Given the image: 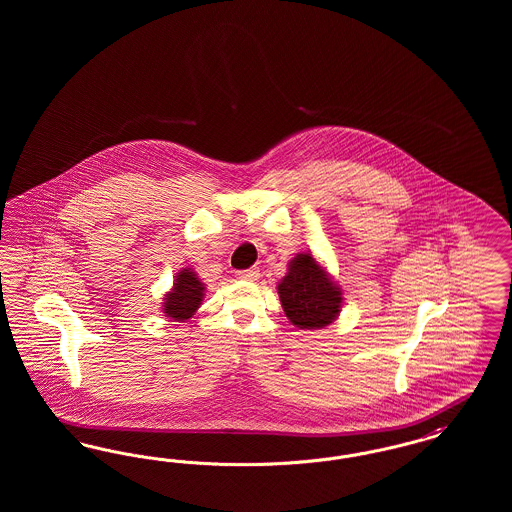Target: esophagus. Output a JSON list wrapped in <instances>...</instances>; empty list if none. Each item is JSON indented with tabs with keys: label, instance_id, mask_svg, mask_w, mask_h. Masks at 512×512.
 <instances>
[{
	"label": "esophagus",
	"instance_id": "esophagus-1",
	"mask_svg": "<svg viewBox=\"0 0 512 512\" xmlns=\"http://www.w3.org/2000/svg\"><path fill=\"white\" fill-rule=\"evenodd\" d=\"M259 276H261V272H259V268L257 267L247 268V270H240V272H238V278H240V280H247V282L259 280Z\"/></svg>",
	"mask_w": 512,
	"mask_h": 512
}]
</instances>
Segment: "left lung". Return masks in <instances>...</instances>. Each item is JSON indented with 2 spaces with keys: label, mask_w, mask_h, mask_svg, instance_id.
Here are the masks:
<instances>
[{
  "label": "left lung",
  "mask_w": 512,
  "mask_h": 512,
  "mask_svg": "<svg viewBox=\"0 0 512 512\" xmlns=\"http://www.w3.org/2000/svg\"><path fill=\"white\" fill-rule=\"evenodd\" d=\"M286 317L297 328L317 330L340 315L341 288L318 265L311 253H297L288 274L278 284Z\"/></svg>",
  "instance_id": "8db88e82"
}]
</instances>
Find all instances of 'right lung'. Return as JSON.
<instances>
[{
  "label": "right lung",
  "instance_id": "obj_1",
  "mask_svg": "<svg viewBox=\"0 0 512 512\" xmlns=\"http://www.w3.org/2000/svg\"><path fill=\"white\" fill-rule=\"evenodd\" d=\"M205 286L192 268H182L174 280L171 292L165 295L163 313L172 320H188L199 309Z\"/></svg>",
  "mask_w": 512,
  "mask_h": 512
}]
</instances>
